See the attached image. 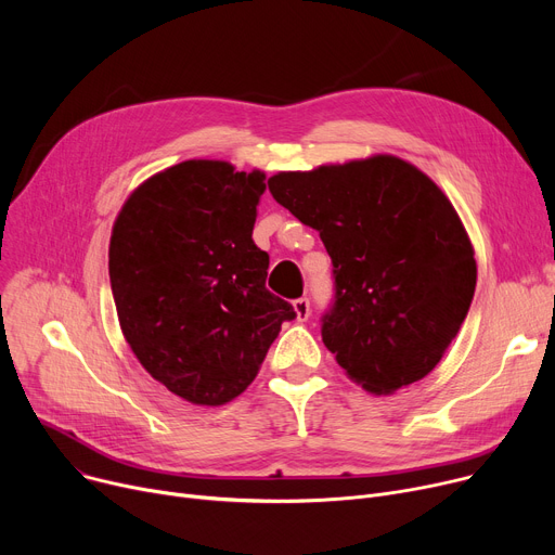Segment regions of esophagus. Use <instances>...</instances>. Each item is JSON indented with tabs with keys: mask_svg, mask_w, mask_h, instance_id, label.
Segmentation results:
<instances>
[{
	"mask_svg": "<svg viewBox=\"0 0 555 555\" xmlns=\"http://www.w3.org/2000/svg\"><path fill=\"white\" fill-rule=\"evenodd\" d=\"M293 306H295V312H297L299 322H306V319L310 317V299L301 297V299H297Z\"/></svg>",
	"mask_w": 555,
	"mask_h": 555,
	"instance_id": "1",
	"label": "esophagus"
}]
</instances>
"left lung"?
Instances as JSON below:
<instances>
[{"mask_svg":"<svg viewBox=\"0 0 555 555\" xmlns=\"http://www.w3.org/2000/svg\"><path fill=\"white\" fill-rule=\"evenodd\" d=\"M268 186L333 260L322 339L337 364L375 396L423 380L477 285L475 249L446 193L393 155L276 172Z\"/></svg>","mask_w":555,"mask_h":555,"instance_id":"left-lung-1","label":"left lung"}]
</instances>
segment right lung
Wrapping results in <instances>:
<instances>
[{"label": "right lung", "instance_id": "add662e5", "mask_svg": "<svg viewBox=\"0 0 555 555\" xmlns=\"http://www.w3.org/2000/svg\"><path fill=\"white\" fill-rule=\"evenodd\" d=\"M266 172L189 159L126 199L109 238V285L132 353L193 404L241 396L297 312L266 287L251 231Z\"/></svg>", "mask_w": 555, "mask_h": 555}]
</instances>
